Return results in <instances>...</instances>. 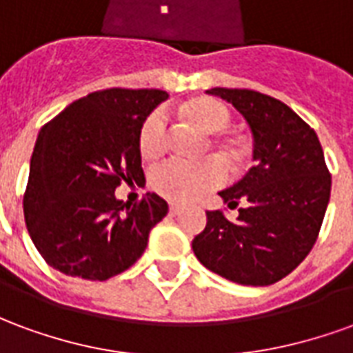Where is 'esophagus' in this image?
Returning a JSON list of instances; mask_svg holds the SVG:
<instances>
[{"label":"esophagus","mask_w":353,"mask_h":353,"mask_svg":"<svg viewBox=\"0 0 353 353\" xmlns=\"http://www.w3.org/2000/svg\"><path fill=\"white\" fill-rule=\"evenodd\" d=\"M181 212V206H177V204H170V215H177Z\"/></svg>","instance_id":"esophagus-1"}]
</instances>
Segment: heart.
<instances>
[{
  "label": "heart",
  "mask_w": 353,
  "mask_h": 353,
  "mask_svg": "<svg viewBox=\"0 0 353 353\" xmlns=\"http://www.w3.org/2000/svg\"><path fill=\"white\" fill-rule=\"evenodd\" d=\"M187 119L204 134H221L230 126L232 115L229 108L217 100H200L187 109ZM168 139V123L162 111H153L145 117L139 128L138 149L143 159H154L164 151ZM217 154L229 168L236 170L242 164L245 145L240 141H215ZM223 183V170L214 159L185 162L164 161L149 172V187L157 194L172 202H191L204 192Z\"/></svg>",
  "instance_id": "b5f03b06"
}]
</instances>
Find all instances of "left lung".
I'll return each instance as SVG.
<instances>
[{"label": "left lung", "mask_w": 353, "mask_h": 353, "mask_svg": "<svg viewBox=\"0 0 353 353\" xmlns=\"http://www.w3.org/2000/svg\"><path fill=\"white\" fill-rule=\"evenodd\" d=\"M250 123L253 166L221 199L223 210L206 212V229L192 252L208 270L242 285H270L301 265L318 240L331 196V174L316 132L293 109L248 88H212ZM245 206L239 208V202Z\"/></svg>", "instance_id": "left-lung-1"}]
</instances>
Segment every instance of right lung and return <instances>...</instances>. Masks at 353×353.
I'll return each instance as SVG.
<instances>
[{"label":"right lung","instance_id":"right-lung-1","mask_svg":"<svg viewBox=\"0 0 353 353\" xmlns=\"http://www.w3.org/2000/svg\"><path fill=\"white\" fill-rule=\"evenodd\" d=\"M166 98L157 88H105L75 100L41 128L22 206L37 252L54 270L103 281L143 255L168 202L147 192L123 204L115 189L141 183L139 128Z\"/></svg>","mask_w":353,"mask_h":353}]
</instances>
